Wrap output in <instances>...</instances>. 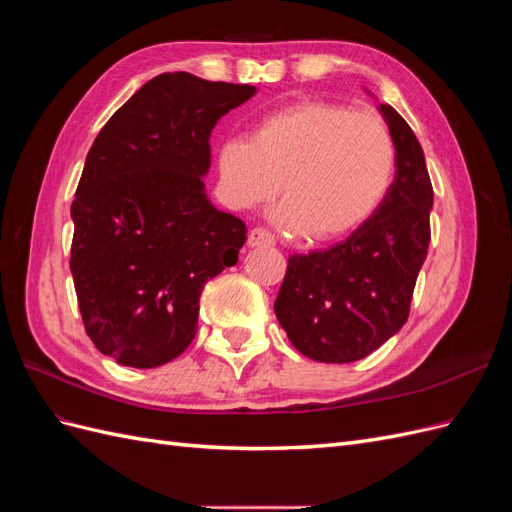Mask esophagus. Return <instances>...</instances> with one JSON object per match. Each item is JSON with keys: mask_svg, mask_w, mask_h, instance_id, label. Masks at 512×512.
I'll use <instances>...</instances> for the list:
<instances>
[{"mask_svg": "<svg viewBox=\"0 0 512 512\" xmlns=\"http://www.w3.org/2000/svg\"><path fill=\"white\" fill-rule=\"evenodd\" d=\"M247 243L252 247H260V245H275V237L269 228H262L256 226L250 230V235H247Z\"/></svg>", "mask_w": 512, "mask_h": 512, "instance_id": "esophagus-1", "label": "esophagus"}]
</instances>
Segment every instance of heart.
<instances>
[{
	"instance_id": "heart-1",
	"label": "heart",
	"mask_w": 512,
	"mask_h": 512,
	"mask_svg": "<svg viewBox=\"0 0 512 512\" xmlns=\"http://www.w3.org/2000/svg\"><path fill=\"white\" fill-rule=\"evenodd\" d=\"M215 164L232 205L256 207L280 185L284 222L324 241L376 213L395 179L397 149L378 115L299 100L260 115L250 138L228 136Z\"/></svg>"
}]
</instances>
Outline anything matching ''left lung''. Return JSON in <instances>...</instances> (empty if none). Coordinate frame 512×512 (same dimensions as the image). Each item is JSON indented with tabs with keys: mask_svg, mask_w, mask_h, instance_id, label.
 Returning <instances> with one entry per match:
<instances>
[{
	"mask_svg": "<svg viewBox=\"0 0 512 512\" xmlns=\"http://www.w3.org/2000/svg\"><path fill=\"white\" fill-rule=\"evenodd\" d=\"M380 111L397 149L389 194L348 239L292 254L273 305L292 346L320 363L365 359L404 327L427 258L433 188L423 149L393 106Z\"/></svg>",
	"mask_w": 512,
	"mask_h": 512,
	"instance_id": "obj_1",
	"label": "left lung"
}]
</instances>
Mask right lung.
<instances>
[{
	"label": "right lung",
	"mask_w": 512,
	"mask_h": 512,
	"mask_svg": "<svg viewBox=\"0 0 512 512\" xmlns=\"http://www.w3.org/2000/svg\"><path fill=\"white\" fill-rule=\"evenodd\" d=\"M254 85L190 72L147 81L91 145L72 200L70 271L85 331L126 367H160L192 344L200 290L237 265L245 224L215 209L209 136Z\"/></svg>",
	"instance_id": "obj_1"
}]
</instances>
